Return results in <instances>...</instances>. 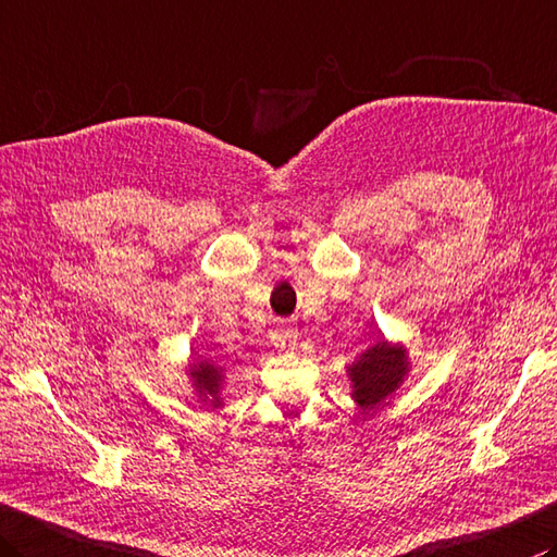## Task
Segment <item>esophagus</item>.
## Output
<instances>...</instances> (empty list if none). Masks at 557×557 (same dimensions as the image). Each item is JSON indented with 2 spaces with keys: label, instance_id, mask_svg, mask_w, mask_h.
Returning <instances> with one entry per match:
<instances>
[{
  "label": "esophagus",
  "instance_id": "obj_1",
  "mask_svg": "<svg viewBox=\"0 0 557 557\" xmlns=\"http://www.w3.org/2000/svg\"><path fill=\"white\" fill-rule=\"evenodd\" d=\"M272 345L280 347V350H292V347L297 345V331L285 321L277 323L275 331H272Z\"/></svg>",
  "mask_w": 557,
  "mask_h": 557
}]
</instances>
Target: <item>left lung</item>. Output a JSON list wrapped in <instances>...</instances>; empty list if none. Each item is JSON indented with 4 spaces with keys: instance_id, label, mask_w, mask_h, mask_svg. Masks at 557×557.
I'll return each mask as SVG.
<instances>
[{
    "instance_id": "1",
    "label": "left lung",
    "mask_w": 557,
    "mask_h": 557,
    "mask_svg": "<svg viewBox=\"0 0 557 557\" xmlns=\"http://www.w3.org/2000/svg\"><path fill=\"white\" fill-rule=\"evenodd\" d=\"M410 372L408 352L403 345L381 341L359 355L347 367L352 381V398L362 410H374L396 394Z\"/></svg>"
}]
</instances>
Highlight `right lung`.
<instances>
[{
    "label": "right lung",
    "instance_id": "1",
    "mask_svg": "<svg viewBox=\"0 0 557 557\" xmlns=\"http://www.w3.org/2000/svg\"><path fill=\"white\" fill-rule=\"evenodd\" d=\"M190 379L193 388L198 391L200 400L210 408L222 406V386H224V369L216 367L214 362H193L190 364Z\"/></svg>",
    "mask_w": 557,
    "mask_h": 557
}]
</instances>
